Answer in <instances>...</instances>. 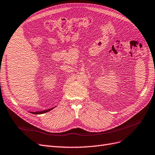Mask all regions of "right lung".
<instances>
[{
	"label": "right lung",
	"mask_w": 155,
	"mask_h": 155,
	"mask_svg": "<svg viewBox=\"0 0 155 155\" xmlns=\"http://www.w3.org/2000/svg\"><path fill=\"white\" fill-rule=\"evenodd\" d=\"M54 107L53 108H51V109H47V110H44V111H36V112H30L31 113H33V114H43V113H47L49 111H51V109H53Z\"/></svg>",
	"instance_id": "obj_1"
}]
</instances>
